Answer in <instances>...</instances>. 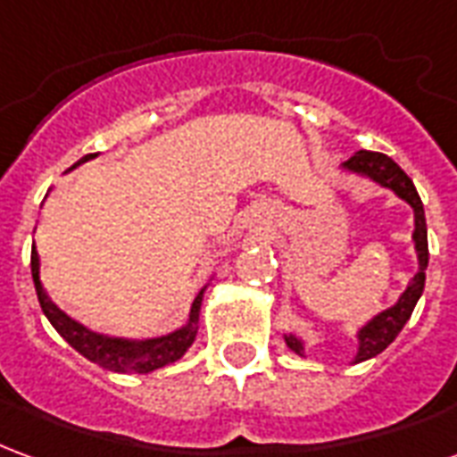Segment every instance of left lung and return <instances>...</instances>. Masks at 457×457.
Instances as JSON below:
<instances>
[{"instance_id": "obj_1", "label": "left lung", "mask_w": 457, "mask_h": 457, "mask_svg": "<svg viewBox=\"0 0 457 457\" xmlns=\"http://www.w3.org/2000/svg\"><path fill=\"white\" fill-rule=\"evenodd\" d=\"M345 169L353 173H362L367 179L377 180L384 188H392L402 200H406L413 208V218H416V229H413V242H416V252H419V274L411 278L409 288L403 291L402 298L394 303L392 308H386L384 313L372 318L367 326L360 330V350L354 362L370 360L374 354H379L386 350V345L394 343V337L402 333V328L406 326V320L411 318L416 301L421 298L423 284H426V267H428V237H426V218H423V205L419 193L413 188V180L402 170V166L394 159H389L386 154L379 151L360 149L354 156L343 163ZM287 345L296 354H303V343L294 336H287Z\"/></svg>"}]
</instances>
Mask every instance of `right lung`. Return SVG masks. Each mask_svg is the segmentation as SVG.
Returning <instances> with one entry per match:
<instances>
[{
    "label": "right lung",
    "instance_id": "1",
    "mask_svg": "<svg viewBox=\"0 0 457 457\" xmlns=\"http://www.w3.org/2000/svg\"><path fill=\"white\" fill-rule=\"evenodd\" d=\"M95 154H87L78 163L93 159ZM75 163V166H78ZM31 277H34L36 294H38V303L44 308L46 318L51 320V326L58 330V336L63 337L65 343L75 347L78 353L87 357L90 362L100 364L103 370L121 374H146L166 367V364L180 360L186 350H188L195 333H198V316H200V301H203V291L198 298L193 301L190 308L188 326L173 330L169 336L154 337V340H124V337H107L100 333H93L71 316H65L63 311L51 303V298L46 296L44 287H41V277H38V252L36 245L31 247Z\"/></svg>",
    "mask_w": 457,
    "mask_h": 457
}]
</instances>
